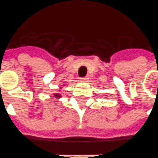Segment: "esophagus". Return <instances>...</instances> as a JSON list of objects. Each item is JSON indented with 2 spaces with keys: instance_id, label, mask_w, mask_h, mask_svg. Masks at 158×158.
<instances>
[{
  "instance_id": "obj_1",
  "label": "esophagus",
  "mask_w": 158,
  "mask_h": 158,
  "mask_svg": "<svg viewBox=\"0 0 158 158\" xmlns=\"http://www.w3.org/2000/svg\"><path fill=\"white\" fill-rule=\"evenodd\" d=\"M89 77H82V78H80V81H82V82H87V81H89Z\"/></svg>"
}]
</instances>
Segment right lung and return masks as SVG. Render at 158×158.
<instances>
[{"label": "right lung", "instance_id": "1", "mask_svg": "<svg viewBox=\"0 0 158 158\" xmlns=\"http://www.w3.org/2000/svg\"><path fill=\"white\" fill-rule=\"evenodd\" d=\"M64 85H65V84H64L63 86H64ZM61 88H62V87H61ZM61 88L59 89V91L61 90ZM53 95H54V96H55L56 99H60L61 96H62V95H61V93H54V94H53Z\"/></svg>", "mask_w": 158, "mask_h": 158}]
</instances>
